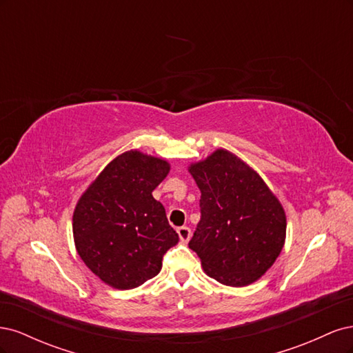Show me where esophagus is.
Masks as SVG:
<instances>
[{
    "label": "esophagus",
    "mask_w": 353,
    "mask_h": 353,
    "mask_svg": "<svg viewBox=\"0 0 353 353\" xmlns=\"http://www.w3.org/2000/svg\"><path fill=\"white\" fill-rule=\"evenodd\" d=\"M176 231H178V236H179L181 240H183V241H188L190 240L191 230L188 227H179Z\"/></svg>",
    "instance_id": "34e87169"
}]
</instances>
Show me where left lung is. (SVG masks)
Returning <instances> with one entry per match:
<instances>
[{"label":"left lung","instance_id":"obj_1","mask_svg":"<svg viewBox=\"0 0 353 353\" xmlns=\"http://www.w3.org/2000/svg\"><path fill=\"white\" fill-rule=\"evenodd\" d=\"M200 197V221L188 248L205 272L231 287L268 271L284 245L285 213L263 179L227 150L190 166Z\"/></svg>","mask_w":353,"mask_h":353}]
</instances>
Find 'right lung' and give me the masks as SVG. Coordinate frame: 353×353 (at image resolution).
<instances>
[{"label": "right lung", "mask_w": 353, "mask_h": 353, "mask_svg": "<svg viewBox=\"0 0 353 353\" xmlns=\"http://www.w3.org/2000/svg\"><path fill=\"white\" fill-rule=\"evenodd\" d=\"M168 162L137 150L117 156L79 199L73 213L78 254L101 281L130 290L156 276L178 243L165 208L152 193Z\"/></svg>", "instance_id": "1"}]
</instances>
